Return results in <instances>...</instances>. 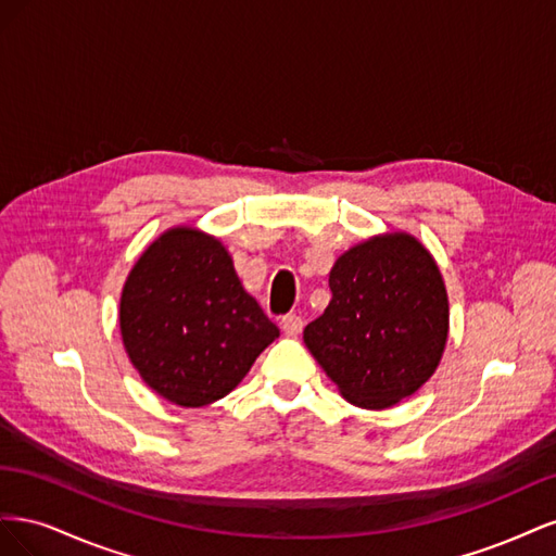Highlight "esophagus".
I'll return each mask as SVG.
<instances>
[{
	"label": "esophagus",
	"instance_id": "esophagus-1",
	"mask_svg": "<svg viewBox=\"0 0 556 556\" xmlns=\"http://www.w3.org/2000/svg\"><path fill=\"white\" fill-rule=\"evenodd\" d=\"M280 327L288 336H296L301 333V329H304V319H301L296 313H290L280 319Z\"/></svg>",
	"mask_w": 556,
	"mask_h": 556
}]
</instances>
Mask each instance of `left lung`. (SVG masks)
Segmentation results:
<instances>
[{
	"label": "left lung",
	"mask_w": 556,
	"mask_h": 556,
	"mask_svg": "<svg viewBox=\"0 0 556 556\" xmlns=\"http://www.w3.org/2000/svg\"><path fill=\"white\" fill-rule=\"evenodd\" d=\"M331 301L304 329L315 362L352 406L392 408L441 364L450 304L441 268L408 231L348 248L329 271Z\"/></svg>",
	"instance_id": "1"
}]
</instances>
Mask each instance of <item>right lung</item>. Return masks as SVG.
I'll list each match as a JSON object with an SVG mask.
<instances>
[{
    "label": "right lung",
    "mask_w": 556,
    "mask_h": 556,
    "mask_svg": "<svg viewBox=\"0 0 556 556\" xmlns=\"http://www.w3.org/2000/svg\"><path fill=\"white\" fill-rule=\"evenodd\" d=\"M121 336L150 390L199 408L227 396L280 331L243 290L225 243L178 225L134 262L121 294Z\"/></svg>",
    "instance_id": "obj_1"
}]
</instances>
